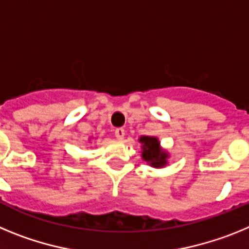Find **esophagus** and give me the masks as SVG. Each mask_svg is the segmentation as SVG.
Wrapping results in <instances>:
<instances>
[{
	"label": "esophagus",
	"mask_w": 249,
	"mask_h": 249,
	"mask_svg": "<svg viewBox=\"0 0 249 249\" xmlns=\"http://www.w3.org/2000/svg\"><path fill=\"white\" fill-rule=\"evenodd\" d=\"M114 136H116L118 140H123V138H124V129H123V128H116V129H114Z\"/></svg>",
	"instance_id": "1"
}]
</instances>
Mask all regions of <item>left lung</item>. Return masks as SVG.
Here are the masks:
<instances>
[{"label":"left lung","instance_id":"left-lung-1","mask_svg":"<svg viewBox=\"0 0 249 249\" xmlns=\"http://www.w3.org/2000/svg\"><path fill=\"white\" fill-rule=\"evenodd\" d=\"M140 142L142 143V158L147 163L155 168H162L168 162V153L160 148V141L157 137L151 136H141Z\"/></svg>","mask_w":249,"mask_h":249}]
</instances>
